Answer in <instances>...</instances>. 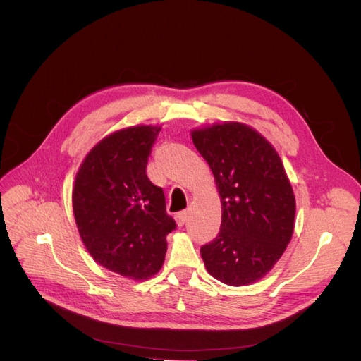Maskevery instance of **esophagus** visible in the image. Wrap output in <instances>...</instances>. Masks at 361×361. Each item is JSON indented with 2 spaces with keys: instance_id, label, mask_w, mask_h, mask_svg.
Instances as JSON below:
<instances>
[{
  "instance_id": "34e87169",
  "label": "esophagus",
  "mask_w": 361,
  "mask_h": 361,
  "mask_svg": "<svg viewBox=\"0 0 361 361\" xmlns=\"http://www.w3.org/2000/svg\"><path fill=\"white\" fill-rule=\"evenodd\" d=\"M187 216H188V212L187 211H180L176 214V223L178 226H183L185 221H187Z\"/></svg>"
}]
</instances>
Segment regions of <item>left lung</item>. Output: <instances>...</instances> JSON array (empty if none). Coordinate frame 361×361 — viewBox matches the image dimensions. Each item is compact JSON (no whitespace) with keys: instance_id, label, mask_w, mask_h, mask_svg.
<instances>
[{"instance_id":"1","label":"left lung","mask_w":361,"mask_h":361,"mask_svg":"<svg viewBox=\"0 0 361 361\" xmlns=\"http://www.w3.org/2000/svg\"><path fill=\"white\" fill-rule=\"evenodd\" d=\"M221 197V228L200 248L207 272L228 286L251 285L272 269L293 233L295 195L269 141L239 122L191 130Z\"/></svg>"}]
</instances>
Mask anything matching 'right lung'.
<instances>
[{"label": "right lung", "instance_id": "add662e5", "mask_svg": "<svg viewBox=\"0 0 361 361\" xmlns=\"http://www.w3.org/2000/svg\"><path fill=\"white\" fill-rule=\"evenodd\" d=\"M159 130L140 125L102 138L84 158L72 192L76 227L90 256L134 280L161 269L166 238L176 228L162 188L146 174Z\"/></svg>", "mask_w": 361, "mask_h": 361}]
</instances>
